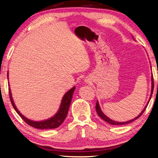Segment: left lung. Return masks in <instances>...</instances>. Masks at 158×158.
I'll use <instances>...</instances> for the list:
<instances>
[{
    "mask_svg": "<svg viewBox=\"0 0 158 158\" xmlns=\"http://www.w3.org/2000/svg\"><path fill=\"white\" fill-rule=\"evenodd\" d=\"M151 81H152V89H151V97H150V99L149 100L148 102V103H147V105H146L145 108L143 109V110L141 111V113H140V114L138 116H137L135 118H133L132 120H130V121H126V122H117V121H113V120H111L109 118H108L107 116H106V115L102 113V110L100 109V105H99V103L97 101V103H96V106H95V109H96V111H97V113L98 114V116H100L102 119H103L104 121L107 122L108 123L111 124V125H125V124H128V123H132V121H135V120H137V118H139L141 115H142V114L144 112V111L146 110V109L147 107V105H148V104L150 100H151V96H152V94H153V88H154V82H153V74H152V77H151Z\"/></svg>",
    "mask_w": 158,
    "mask_h": 158,
    "instance_id": "obj_1",
    "label": "left lung"
}]
</instances>
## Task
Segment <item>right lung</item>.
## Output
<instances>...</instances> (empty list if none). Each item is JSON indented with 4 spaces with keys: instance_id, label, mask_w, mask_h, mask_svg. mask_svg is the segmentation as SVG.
Wrapping results in <instances>:
<instances>
[{
    "instance_id": "right-lung-1",
    "label": "right lung",
    "mask_w": 158,
    "mask_h": 158,
    "mask_svg": "<svg viewBox=\"0 0 158 158\" xmlns=\"http://www.w3.org/2000/svg\"><path fill=\"white\" fill-rule=\"evenodd\" d=\"M74 90H75V86L72 88L70 90H68V91L64 95L63 100L61 101V105H60L59 110H58L57 113L56 114L55 116L50 118L49 119L45 120V121H31V120L26 118L25 116H23V115L19 111L17 107H16L14 102H13V100H12L11 92H10V89H9V91H10V101H11V103L13 106V107H14L15 111H17V113L19 115L20 117L26 123L28 124L29 125H31L32 127L37 128V129H53V128H56L58 127H59L60 125L63 123L64 120L65 119L67 114H68V112L69 110V105H70L72 98H73Z\"/></svg>"
}]
</instances>
